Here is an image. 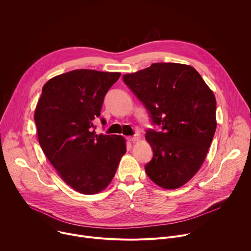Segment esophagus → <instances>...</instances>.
I'll use <instances>...</instances> for the list:
<instances>
[{"mask_svg":"<svg viewBox=\"0 0 251 251\" xmlns=\"http://www.w3.org/2000/svg\"><path fill=\"white\" fill-rule=\"evenodd\" d=\"M127 140L129 141V142H136V141H138L139 140V137L138 136H129V137H127Z\"/></svg>","mask_w":251,"mask_h":251,"instance_id":"obj_1","label":"esophagus"}]
</instances>
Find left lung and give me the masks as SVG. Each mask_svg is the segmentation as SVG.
I'll use <instances>...</instances> for the list:
<instances>
[{"mask_svg":"<svg viewBox=\"0 0 251 251\" xmlns=\"http://www.w3.org/2000/svg\"><path fill=\"white\" fill-rule=\"evenodd\" d=\"M123 80L162 127L146 131L153 149L148 176L164 189L182 187L200 170L216 132L213 92L194 67L174 62L153 63Z\"/></svg>","mask_w":251,"mask_h":251,"instance_id":"obj_1","label":"left lung"}]
</instances>
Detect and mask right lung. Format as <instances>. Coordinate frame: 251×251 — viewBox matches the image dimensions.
I'll list each match as a JSON object with an SVG mask.
<instances>
[{
    "label": "right lung",
    "instance_id": "add662e5",
    "mask_svg": "<svg viewBox=\"0 0 251 251\" xmlns=\"http://www.w3.org/2000/svg\"><path fill=\"white\" fill-rule=\"evenodd\" d=\"M120 73L75 69L50 79L34 111L40 145L62 181L76 192L93 195L110 184L125 139L96 135L104 97ZM105 125V119L101 118Z\"/></svg>",
    "mask_w": 251,
    "mask_h": 251
}]
</instances>
